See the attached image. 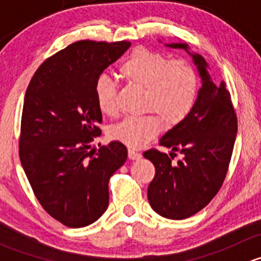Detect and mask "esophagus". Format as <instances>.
I'll list each match as a JSON object with an SVG mask.
<instances>
[{
  "mask_svg": "<svg viewBox=\"0 0 261 261\" xmlns=\"http://www.w3.org/2000/svg\"><path fill=\"white\" fill-rule=\"evenodd\" d=\"M127 154H128V158H130L131 160H139L141 158L140 152H138L136 150H134V149H128Z\"/></svg>",
  "mask_w": 261,
  "mask_h": 261,
  "instance_id": "34e87169",
  "label": "esophagus"
}]
</instances>
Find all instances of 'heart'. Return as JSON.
<instances>
[{
	"instance_id": "heart-1",
	"label": "heart",
	"mask_w": 261,
	"mask_h": 261,
	"mask_svg": "<svg viewBox=\"0 0 261 261\" xmlns=\"http://www.w3.org/2000/svg\"><path fill=\"white\" fill-rule=\"evenodd\" d=\"M118 73L126 82L144 88L143 110L154 112L167 126L183 121L196 103L198 73L188 59L169 62L162 53L138 48L121 63ZM116 84L106 74L94 82V98L102 114H116ZM156 116L147 114L123 118L111 128L112 139L128 147L144 146L162 128Z\"/></svg>"
}]
</instances>
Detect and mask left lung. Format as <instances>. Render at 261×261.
<instances>
[{"instance_id": "left-lung-1", "label": "left lung", "mask_w": 261, "mask_h": 261, "mask_svg": "<svg viewBox=\"0 0 261 261\" xmlns=\"http://www.w3.org/2000/svg\"><path fill=\"white\" fill-rule=\"evenodd\" d=\"M167 46L184 49L193 58L202 88L188 116L160 139V145L173 150L170 156L156 149L144 152L155 167L147 198L158 215L184 220L204 208L220 191L232 155L238 117L225 82L211 80L204 58L189 51L187 44ZM174 151L184 155L177 165L172 163Z\"/></svg>"}]
</instances>
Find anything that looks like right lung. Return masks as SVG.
Instances as JSON below:
<instances>
[{"mask_svg":"<svg viewBox=\"0 0 261 261\" xmlns=\"http://www.w3.org/2000/svg\"><path fill=\"white\" fill-rule=\"evenodd\" d=\"M130 41L81 40L48 58L25 93L18 154L34 194L63 225L78 228L109 207V180L127 159L120 141L92 146L102 112L94 82Z\"/></svg>","mask_w":261,"mask_h":261,"instance_id":"right-lung-1","label":"right lung"}]
</instances>
